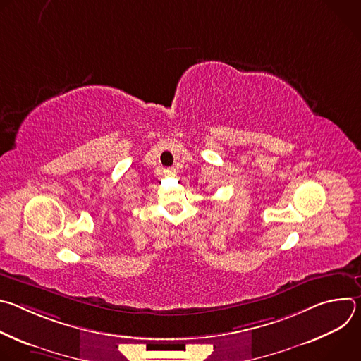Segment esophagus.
<instances>
[{"mask_svg":"<svg viewBox=\"0 0 361 361\" xmlns=\"http://www.w3.org/2000/svg\"><path fill=\"white\" fill-rule=\"evenodd\" d=\"M164 174L169 176V177H174L176 176V169H166Z\"/></svg>","mask_w":361,"mask_h":361,"instance_id":"34e87169","label":"esophagus"}]
</instances>
